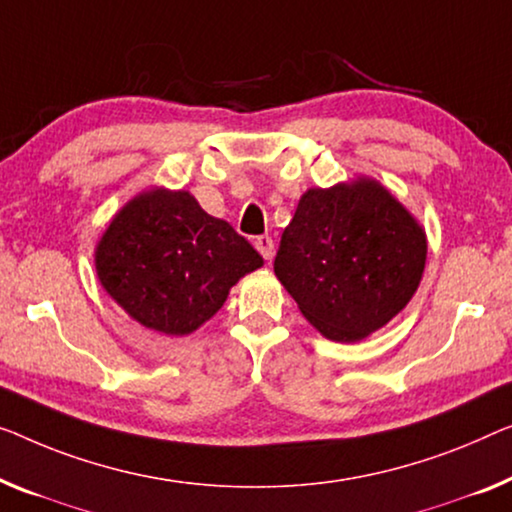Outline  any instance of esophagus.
<instances>
[{
    "label": "esophagus",
    "instance_id": "esophagus-1",
    "mask_svg": "<svg viewBox=\"0 0 512 512\" xmlns=\"http://www.w3.org/2000/svg\"><path fill=\"white\" fill-rule=\"evenodd\" d=\"M255 248L259 250V255H262L264 259H273V255H276V246H273V239H271L269 234L257 236Z\"/></svg>",
    "mask_w": 512,
    "mask_h": 512
}]
</instances>
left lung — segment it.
<instances>
[{
    "instance_id": "1",
    "label": "left lung",
    "mask_w": 512,
    "mask_h": 512,
    "mask_svg": "<svg viewBox=\"0 0 512 512\" xmlns=\"http://www.w3.org/2000/svg\"><path fill=\"white\" fill-rule=\"evenodd\" d=\"M425 230L375 179L310 188L273 262L303 317L335 342L391 322L421 285Z\"/></svg>"
}]
</instances>
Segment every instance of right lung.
Instances as JSON below:
<instances>
[{
  "label": "right lung",
  "instance_id": "add662e5",
  "mask_svg": "<svg viewBox=\"0 0 512 512\" xmlns=\"http://www.w3.org/2000/svg\"><path fill=\"white\" fill-rule=\"evenodd\" d=\"M262 264V255L188 190H144L96 246L105 292L144 329L165 335L200 329L239 278Z\"/></svg>",
  "mask_w": 512,
  "mask_h": 512
}]
</instances>
